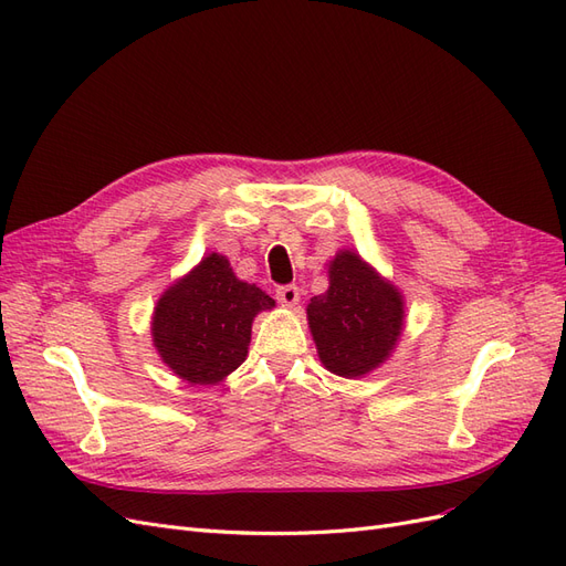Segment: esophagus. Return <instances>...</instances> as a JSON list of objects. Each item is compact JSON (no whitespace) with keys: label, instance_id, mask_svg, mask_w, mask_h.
Returning <instances> with one entry per match:
<instances>
[{"label":"esophagus","instance_id":"obj_1","mask_svg":"<svg viewBox=\"0 0 566 566\" xmlns=\"http://www.w3.org/2000/svg\"><path fill=\"white\" fill-rule=\"evenodd\" d=\"M300 287L297 285H281L279 290H276V297H279V302L283 304V306H295L297 302H300Z\"/></svg>","mask_w":566,"mask_h":566}]
</instances>
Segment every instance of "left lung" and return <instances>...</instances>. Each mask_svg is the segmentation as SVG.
<instances>
[{"mask_svg": "<svg viewBox=\"0 0 566 566\" xmlns=\"http://www.w3.org/2000/svg\"><path fill=\"white\" fill-rule=\"evenodd\" d=\"M328 281V290L306 306L318 358L339 378H364L397 349L406 323L403 295L354 250L335 252Z\"/></svg>", "mask_w": 566, "mask_h": 566, "instance_id": "obj_1", "label": "left lung"}]
</instances>
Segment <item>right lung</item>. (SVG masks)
I'll return each instance as SVG.
<instances>
[{
	"mask_svg": "<svg viewBox=\"0 0 566 566\" xmlns=\"http://www.w3.org/2000/svg\"><path fill=\"white\" fill-rule=\"evenodd\" d=\"M276 306L264 290L210 252L169 285L153 310L150 335L163 364L188 385H217L245 361L252 321Z\"/></svg>",
	"mask_w": 566,
	"mask_h": 566,
	"instance_id": "obj_1",
	"label": "right lung"
}]
</instances>
